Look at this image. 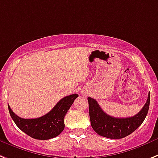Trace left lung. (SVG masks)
Listing matches in <instances>:
<instances>
[{
  "instance_id": "obj_1",
  "label": "left lung",
  "mask_w": 158,
  "mask_h": 158,
  "mask_svg": "<svg viewBox=\"0 0 158 158\" xmlns=\"http://www.w3.org/2000/svg\"><path fill=\"white\" fill-rule=\"evenodd\" d=\"M89 116L91 127L99 136L111 139H120L134 132L142 124L147 116L150 102V94L138 113L131 117L116 118L111 116L102 110L97 101L88 97Z\"/></svg>"
}]
</instances>
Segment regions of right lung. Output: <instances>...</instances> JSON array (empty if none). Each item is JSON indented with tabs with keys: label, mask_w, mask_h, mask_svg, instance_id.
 Instances as JSON below:
<instances>
[{
	"label": "right lung",
	"mask_w": 158,
	"mask_h": 158,
	"mask_svg": "<svg viewBox=\"0 0 158 158\" xmlns=\"http://www.w3.org/2000/svg\"><path fill=\"white\" fill-rule=\"evenodd\" d=\"M78 94L60 99L48 113L35 119H24L17 116L8 104L10 116L18 128L28 136L38 140H49L59 136L65 128L64 117Z\"/></svg>",
	"instance_id": "add662e5"
}]
</instances>
